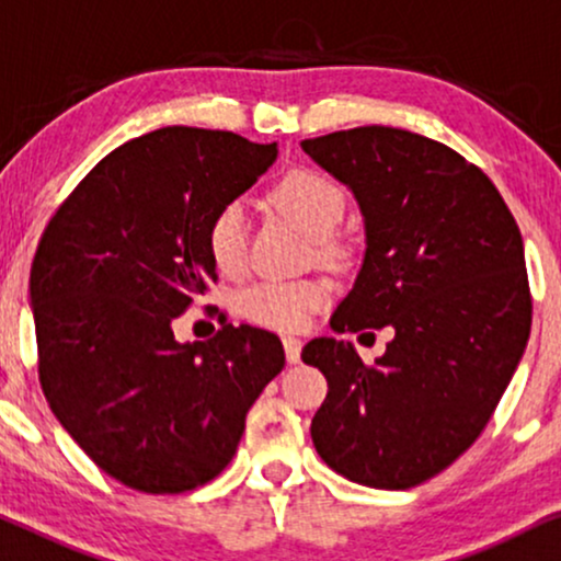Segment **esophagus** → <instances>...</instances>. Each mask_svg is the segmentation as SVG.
Wrapping results in <instances>:
<instances>
[{
  "instance_id": "1",
  "label": "esophagus",
  "mask_w": 561,
  "mask_h": 561,
  "mask_svg": "<svg viewBox=\"0 0 561 561\" xmlns=\"http://www.w3.org/2000/svg\"><path fill=\"white\" fill-rule=\"evenodd\" d=\"M282 343H285V354H287V362H289V364H297V362H300L302 341H300V339H293V335H285V339H282Z\"/></svg>"
}]
</instances>
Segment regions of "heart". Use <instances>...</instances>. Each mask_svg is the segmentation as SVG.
I'll list each match as a JSON object with an SVG mask.
<instances>
[{
  "label": "heart",
  "instance_id": "1",
  "mask_svg": "<svg viewBox=\"0 0 561 561\" xmlns=\"http://www.w3.org/2000/svg\"><path fill=\"white\" fill-rule=\"evenodd\" d=\"M268 205L310 241H320V256H333L331 236L346 210V194L333 179L318 171L295 169L285 174L268 192ZM207 251L222 274L241 272L245 264V220L236 203L222 205L207 226ZM328 300L320 282H276L266 279L241 295V312L253 323L276 331H300L310 312L320 310Z\"/></svg>",
  "mask_w": 561,
  "mask_h": 561
}]
</instances>
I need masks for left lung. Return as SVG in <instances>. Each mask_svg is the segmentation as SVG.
Instances as JSON below:
<instances>
[{
    "label": "left lung",
    "mask_w": 561,
    "mask_h": 561,
    "mask_svg": "<svg viewBox=\"0 0 561 561\" xmlns=\"http://www.w3.org/2000/svg\"><path fill=\"white\" fill-rule=\"evenodd\" d=\"M300 146L354 192L367 233L331 328L394 331L375 364L325 335L302 348L328 379L312 444L351 482L415 488L477 442L524 356V238L488 174L438 140L367 125Z\"/></svg>",
    "instance_id": "obj_1"
}]
</instances>
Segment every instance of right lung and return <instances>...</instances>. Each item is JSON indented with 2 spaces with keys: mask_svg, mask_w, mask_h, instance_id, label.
Returning <instances> with one entry per match:
<instances>
[{
  "mask_svg": "<svg viewBox=\"0 0 561 561\" xmlns=\"http://www.w3.org/2000/svg\"><path fill=\"white\" fill-rule=\"evenodd\" d=\"M276 144L161 128L104 156L50 218L30 268L37 375L102 472L186 492L233 459L245 413L285 369L274 333L222 323L179 343L174 318L218 279L207 226L272 167Z\"/></svg>",
  "mask_w": 561,
  "mask_h": 561,
  "instance_id": "add662e5",
  "label": "right lung"
}]
</instances>
